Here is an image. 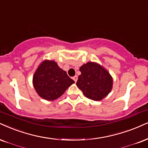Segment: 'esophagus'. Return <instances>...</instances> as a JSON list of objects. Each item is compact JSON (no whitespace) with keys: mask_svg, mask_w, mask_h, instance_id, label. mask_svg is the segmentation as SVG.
I'll list each match as a JSON object with an SVG mask.
<instances>
[{"mask_svg":"<svg viewBox=\"0 0 148 148\" xmlns=\"http://www.w3.org/2000/svg\"><path fill=\"white\" fill-rule=\"evenodd\" d=\"M77 79H78V77H77V76H75V77H73V79L74 80V82H77Z\"/></svg>","mask_w":148,"mask_h":148,"instance_id":"obj_1","label":"esophagus"}]
</instances>
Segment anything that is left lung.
Here are the masks:
<instances>
[{
	"instance_id": "obj_1",
	"label": "left lung",
	"mask_w": 148,
	"mask_h": 148,
	"mask_svg": "<svg viewBox=\"0 0 148 148\" xmlns=\"http://www.w3.org/2000/svg\"><path fill=\"white\" fill-rule=\"evenodd\" d=\"M81 75L76 85L85 97L94 101H100L112 90L113 79L111 75L99 64L88 62L79 68Z\"/></svg>"
}]
</instances>
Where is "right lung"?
I'll list each match as a JSON object with an SVG mask.
<instances>
[{
    "label": "right lung",
    "instance_id": "right-lung-1",
    "mask_svg": "<svg viewBox=\"0 0 148 148\" xmlns=\"http://www.w3.org/2000/svg\"><path fill=\"white\" fill-rule=\"evenodd\" d=\"M74 83L54 60H43L33 76V85L36 92L47 101L59 98Z\"/></svg>",
    "mask_w": 148,
    "mask_h": 148
}]
</instances>
